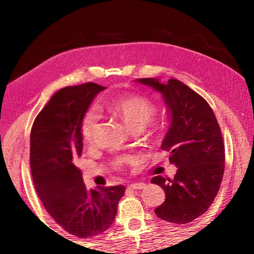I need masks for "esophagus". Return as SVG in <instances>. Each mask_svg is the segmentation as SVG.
Returning <instances> with one entry per match:
<instances>
[{"label": "esophagus", "instance_id": "obj_1", "mask_svg": "<svg viewBox=\"0 0 254 254\" xmlns=\"http://www.w3.org/2000/svg\"><path fill=\"white\" fill-rule=\"evenodd\" d=\"M128 187L131 190H142L145 187V184L144 183H134V184H130V185H128Z\"/></svg>", "mask_w": 254, "mask_h": 254}]
</instances>
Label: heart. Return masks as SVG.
I'll return each mask as SVG.
<instances>
[{
	"mask_svg": "<svg viewBox=\"0 0 254 254\" xmlns=\"http://www.w3.org/2000/svg\"><path fill=\"white\" fill-rule=\"evenodd\" d=\"M107 109H109L110 112L119 117L133 133H138V131L143 130L156 114V106L148 98H145V97L137 95L121 97V98L113 100ZM99 118V111L97 109H90L89 111H86L82 118L81 135L83 141L86 144H91L93 140H95ZM161 128L156 127L148 135L147 138H157L161 135ZM134 162V156L125 155L121 156V157H118L113 162V165L116 168H121L123 165L130 164V163Z\"/></svg>",
	"mask_w": 254,
	"mask_h": 254,
	"instance_id": "obj_1",
	"label": "heart"
}]
</instances>
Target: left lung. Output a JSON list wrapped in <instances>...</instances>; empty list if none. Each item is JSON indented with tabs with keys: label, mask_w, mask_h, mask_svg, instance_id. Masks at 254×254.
Listing matches in <instances>:
<instances>
[{
	"label": "left lung",
	"mask_w": 254,
	"mask_h": 254,
	"mask_svg": "<svg viewBox=\"0 0 254 254\" xmlns=\"http://www.w3.org/2000/svg\"><path fill=\"white\" fill-rule=\"evenodd\" d=\"M135 82L161 93L170 119L161 148L170 154L177 172L173 179H151L165 193L155 214L171 223H189L206 213L220 190L225 161L221 128L209 104L178 79Z\"/></svg>",
	"instance_id": "left-lung-1"
}]
</instances>
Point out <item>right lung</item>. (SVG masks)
<instances>
[{"mask_svg":"<svg viewBox=\"0 0 254 254\" xmlns=\"http://www.w3.org/2000/svg\"><path fill=\"white\" fill-rule=\"evenodd\" d=\"M106 86L89 82L59 90L34 120L30 164L37 194L65 231L92 238L112 225L125 186L86 190L77 166L82 156L81 120Z\"/></svg>","mask_w":254,"mask_h":254,"instance_id":"add662e5","label":"right lung"}]
</instances>
